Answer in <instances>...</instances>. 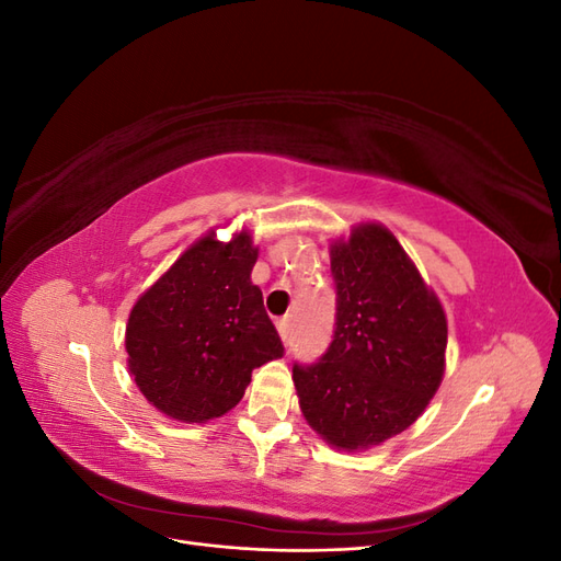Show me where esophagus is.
<instances>
[{"label": "esophagus", "mask_w": 561, "mask_h": 561, "mask_svg": "<svg viewBox=\"0 0 561 561\" xmlns=\"http://www.w3.org/2000/svg\"><path fill=\"white\" fill-rule=\"evenodd\" d=\"M278 334H280V339L285 344H290L293 342V330H295V320H293V316H285V318H280L278 322Z\"/></svg>", "instance_id": "obj_1"}]
</instances>
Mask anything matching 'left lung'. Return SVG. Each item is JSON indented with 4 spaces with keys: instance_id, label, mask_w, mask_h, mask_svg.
<instances>
[{
    "instance_id": "obj_1",
    "label": "left lung",
    "mask_w": 561,
    "mask_h": 561,
    "mask_svg": "<svg viewBox=\"0 0 561 561\" xmlns=\"http://www.w3.org/2000/svg\"><path fill=\"white\" fill-rule=\"evenodd\" d=\"M334 336L313 365L293 367L309 426L336 449L363 451L410 428L445 375L447 318L386 227L334 241Z\"/></svg>"
}]
</instances>
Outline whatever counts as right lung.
I'll use <instances>...</instances> for the list:
<instances>
[{
	"mask_svg": "<svg viewBox=\"0 0 561 561\" xmlns=\"http://www.w3.org/2000/svg\"><path fill=\"white\" fill-rule=\"evenodd\" d=\"M257 248L243 229L229 243L203 236L135 301L128 369L165 416L206 423L233 410L252 369L283 355L250 274Z\"/></svg>",
	"mask_w": 561,
	"mask_h": 561,
	"instance_id": "obj_1",
	"label": "right lung"
}]
</instances>
